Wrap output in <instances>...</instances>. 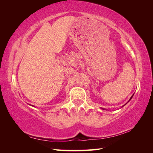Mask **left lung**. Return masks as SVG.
<instances>
[{
	"label": "left lung",
	"mask_w": 153,
	"mask_h": 153,
	"mask_svg": "<svg viewBox=\"0 0 153 153\" xmlns=\"http://www.w3.org/2000/svg\"><path fill=\"white\" fill-rule=\"evenodd\" d=\"M133 95H134V94H133V95L131 96V98H130V99H129V100L128 101V102H129V101H130V100H131V98H133ZM125 105H126V104H125ZM102 109H103V110H105V109H104V108H102Z\"/></svg>",
	"instance_id": "1"
}]
</instances>
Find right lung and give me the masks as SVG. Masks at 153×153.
I'll use <instances>...</instances> for the list:
<instances>
[{
    "label": "right lung",
    "mask_w": 153,
    "mask_h": 153,
    "mask_svg": "<svg viewBox=\"0 0 153 153\" xmlns=\"http://www.w3.org/2000/svg\"><path fill=\"white\" fill-rule=\"evenodd\" d=\"M32 106H33V105H32Z\"/></svg>",
    "instance_id": "right-lung-1"
}]
</instances>
